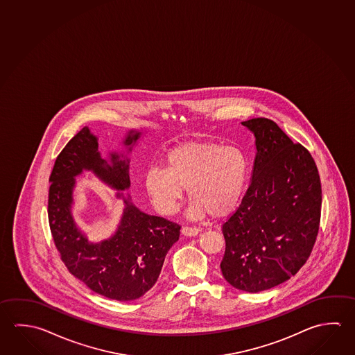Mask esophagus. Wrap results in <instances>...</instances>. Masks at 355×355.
Masks as SVG:
<instances>
[{
	"label": "esophagus",
	"instance_id": "34e87169",
	"mask_svg": "<svg viewBox=\"0 0 355 355\" xmlns=\"http://www.w3.org/2000/svg\"><path fill=\"white\" fill-rule=\"evenodd\" d=\"M180 232H182V234H183V236H197L199 232H200V230L196 228V227H183Z\"/></svg>",
	"mask_w": 355,
	"mask_h": 355
}]
</instances>
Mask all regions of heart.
<instances>
[{"label": "heart", "mask_w": 355, "mask_h": 355, "mask_svg": "<svg viewBox=\"0 0 355 355\" xmlns=\"http://www.w3.org/2000/svg\"><path fill=\"white\" fill-rule=\"evenodd\" d=\"M164 169L144 173V189L157 211L175 214L188 188L192 199L188 217L211 214L223 218L236 211L247 187L249 163L236 146L189 142L169 150L163 157Z\"/></svg>", "instance_id": "obj_1"}]
</instances>
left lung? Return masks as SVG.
<instances>
[{
  "label": "left lung",
  "mask_w": 355,
  "mask_h": 355,
  "mask_svg": "<svg viewBox=\"0 0 355 355\" xmlns=\"http://www.w3.org/2000/svg\"><path fill=\"white\" fill-rule=\"evenodd\" d=\"M254 135V166L242 203L223 224L220 269L230 286L267 291L304 266L317 239L322 184L311 153L268 119L242 122Z\"/></svg>",
  "instance_id": "1"
}]
</instances>
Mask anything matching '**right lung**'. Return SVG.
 Segmentation results:
<instances>
[{
  "instance_id": "right-lung-1",
  "label": "right lung",
  "mask_w": 355,
  "mask_h": 355,
  "mask_svg": "<svg viewBox=\"0 0 355 355\" xmlns=\"http://www.w3.org/2000/svg\"><path fill=\"white\" fill-rule=\"evenodd\" d=\"M142 136L132 130L122 144L127 155ZM110 153V162L101 157L97 137L83 127L56 158L50 175L49 222L61 259L69 273L106 298L119 302L141 298L156 284L163 261L180 239L177 223L139 211L131 197L119 192L125 203L116 233L100 243H89L75 225L71 216L75 177L91 170L107 185L119 191L131 186L130 158Z\"/></svg>"
}]
</instances>
